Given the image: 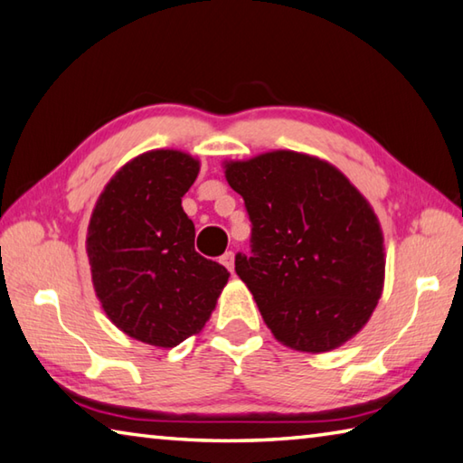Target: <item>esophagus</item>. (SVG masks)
Listing matches in <instances>:
<instances>
[{
  "label": "esophagus",
  "instance_id": "esophagus-1",
  "mask_svg": "<svg viewBox=\"0 0 463 463\" xmlns=\"http://www.w3.org/2000/svg\"><path fill=\"white\" fill-rule=\"evenodd\" d=\"M221 263L232 273V269H234V253H232V250H226V253L221 257Z\"/></svg>",
  "mask_w": 463,
  "mask_h": 463
}]
</instances>
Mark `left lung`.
Segmentation results:
<instances>
[{
	"mask_svg": "<svg viewBox=\"0 0 463 463\" xmlns=\"http://www.w3.org/2000/svg\"><path fill=\"white\" fill-rule=\"evenodd\" d=\"M250 222L234 271L271 334L298 352H330L363 330L384 288V237L371 203L338 167L291 149L222 164Z\"/></svg>",
	"mask_w": 463,
	"mask_h": 463,
	"instance_id": "1",
	"label": "left lung"
}]
</instances>
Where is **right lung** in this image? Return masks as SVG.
<instances>
[{
  "label": "right lung",
  "instance_id": "add662e5",
  "mask_svg": "<svg viewBox=\"0 0 463 463\" xmlns=\"http://www.w3.org/2000/svg\"><path fill=\"white\" fill-rule=\"evenodd\" d=\"M200 162L149 149L115 172L92 208L87 255L97 299L123 334L174 348L203 332L231 273L194 249L182 196Z\"/></svg>",
  "mask_w": 463,
  "mask_h": 463
}]
</instances>
